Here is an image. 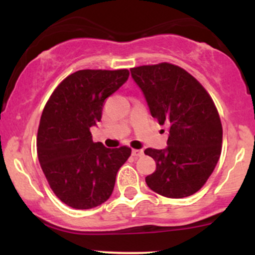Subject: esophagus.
Returning a JSON list of instances; mask_svg holds the SVG:
<instances>
[{"mask_svg":"<svg viewBox=\"0 0 255 255\" xmlns=\"http://www.w3.org/2000/svg\"><path fill=\"white\" fill-rule=\"evenodd\" d=\"M131 156H134L135 158H139V157L144 156V151L142 150H131Z\"/></svg>","mask_w":255,"mask_h":255,"instance_id":"obj_1","label":"esophagus"}]
</instances>
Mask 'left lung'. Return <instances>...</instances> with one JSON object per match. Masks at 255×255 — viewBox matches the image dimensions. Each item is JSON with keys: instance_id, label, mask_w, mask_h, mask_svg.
I'll use <instances>...</instances> for the list:
<instances>
[{"instance_id": "1", "label": "left lung", "mask_w": 255, "mask_h": 255, "mask_svg": "<svg viewBox=\"0 0 255 255\" xmlns=\"http://www.w3.org/2000/svg\"><path fill=\"white\" fill-rule=\"evenodd\" d=\"M130 74L152 118L169 130L165 148L145 150L157 166L145 178L148 188L174 199L194 194L211 176L222 151L223 129L212 98L175 64L136 67Z\"/></svg>"}]
</instances>
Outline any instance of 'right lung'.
Listing matches in <instances>:
<instances>
[{
  "instance_id": "obj_1",
  "label": "right lung",
  "mask_w": 255,
  "mask_h": 255,
  "mask_svg": "<svg viewBox=\"0 0 255 255\" xmlns=\"http://www.w3.org/2000/svg\"><path fill=\"white\" fill-rule=\"evenodd\" d=\"M127 69H83L67 77L44 108L37 152L52 192L77 210L110 198L119 169L130 156L127 146L107 148L93 142L90 128L102 119L104 101L128 80Z\"/></svg>"
}]
</instances>
